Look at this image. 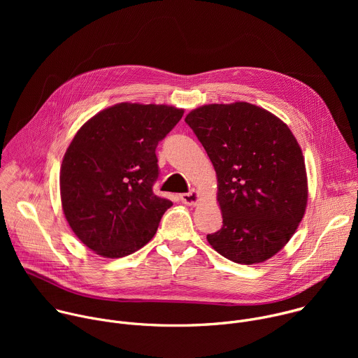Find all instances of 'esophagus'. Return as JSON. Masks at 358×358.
Segmentation results:
<instances>
[{
	"mask_svg": "<svg viewBox=\"0 0 358 358\" xmlns=\"http://www.w3.org/2000/svg\"><path fill=\"white\" fill-rule=\"evenodd\" d=\"M181 201L185 203V206H195V203L199 201V194L196 189H191L189 192L181 194Z\"/></svg>",
	"mask_w": 358,
	"mask_h": 358,
	"instance_id": "obj_1",
	"label": "esophagus"
}]
</instances>
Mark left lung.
<instances>
[{
	"instance_id": "1",
	"label": "left lung",
	"mask_w": 358,
	"mask_h": 358,
	"mask_svg": "<svg viewBox=\"0 0 358 358\" xmlns=\"http://www.w3.org/2000/svg\"><path fill=\"white\" fill-rule=\"evenodd\" d=\"M192 129L215 169L222 228L207 235L224 258L253 265L293 236L308 206L301 148L271 112L246 101L191 110Z\"/></svg>"
}]
</instances>
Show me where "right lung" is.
<instances>
[{
    "mask_svg": "<svg viewBox=\"0 0 358 358\" xmlns=\"http://www.w3.org/2000/svg\"><path fill=\"white\" fill-rule=\"evenodd\" d=\"M182 115L174 106L124 101L94 115L71 141L59 176L62 210L100 257H127L156 235L173 206L152 192L156 148Z\"/></svg>",
    "mask_w": 358,
    "mask_h": 358,
    "instance_id": "obj_1",
    "label": "right lung"
}]
</instances>
